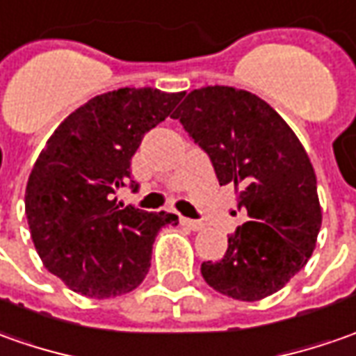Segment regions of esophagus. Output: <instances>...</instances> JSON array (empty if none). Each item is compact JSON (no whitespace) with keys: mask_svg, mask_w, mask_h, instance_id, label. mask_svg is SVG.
Segmentation results:
<instances>
[{"mask_svg":"<svg viewBox=\"0 0 356 356\" xmlns=\"http://www.w3.org/2000/svg\"><path fill=\"white\" fill-rule=\"evenodd\" d=\"M180 223H182L184 227L192 229V231H200V229H204V223H202V221H197V219H190V217H180Z\"/></svg>","mask_w":356,"mask_h":356,"instance_id":"obj_1","label":"esophagus"}]
</instances>
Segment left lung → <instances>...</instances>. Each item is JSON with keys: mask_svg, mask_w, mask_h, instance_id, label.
I'll list each match as a JSON object with an SVG mask.
<instances>
[{"mask_svg": "<svg viewBox=\"0 0 356 356\" xmlns=\"http://www.w3.org/2000/svg\"><path fill=\"white\" fill-rule=\"evenodd\" d=\"M172 117L206 150L219 184L235 186L249 216L229 235L223 259L202 264L204 280L241 302L278 292L306 266L321 227L306 149L264 99L229 86L190 92Z\"/></svg>", "mask_w": 356, "mask_h": 356, "instance_id": "obj_1", "label": "left lung"}]
</instances>
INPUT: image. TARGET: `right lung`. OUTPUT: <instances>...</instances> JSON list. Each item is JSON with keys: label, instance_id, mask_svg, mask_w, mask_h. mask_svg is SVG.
I'll return each instance as SVG.
<instances>
[{"label": "right lung", "instance_id": "1", "mask_svg": "<svg viewBox=\"0 0 356 356\" xmlns=\"http://www.w3.org/2000/svg\"><path fill=\"white\" fill-rule=\"evenodd\" d=\"M184 92L119 88L62 121L40 150L25 190L31 237L44 268L86 298L135 290L149 273L152 243L178 216L119 209L145 133L170 115ZM131 188L137 184L131 180Z\"/></svg>", "mask_w": 356, "mask_h": 356}]
</instances>
